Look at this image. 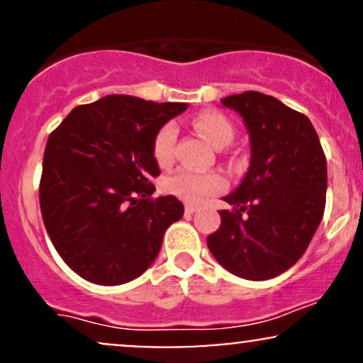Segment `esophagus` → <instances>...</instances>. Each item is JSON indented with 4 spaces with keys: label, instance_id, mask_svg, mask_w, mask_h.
<instances>
[{
    "label": "esophagus",
    "instance_id": "34e87169",
    "mask_svg": "<svg viewBox=\"0 0 363 363\" xmlns=\"http://www.w3.org/2000/svg\"><path fill=\"white\" fill-rule=\"evenodd\" d=\"M198 210H199V205H196V203H186V208H184L186 215H193L194 211Z\"/></svg>",
    "mask_w": 363,
    "mask_h": 363
}]
</instances>
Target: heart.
I'll return each instance as SVG.
<instances>
[{
  "label": "heart",
  "mask_w": 363,
  "mask_h": 363,
  "mask_svg": "<svg viewBox=\"0 0 363 363\" xmlns=\"http://www.w3.org/2000/svg\"><path fill=\"white\" fill-rule=\"evenodd\" d=\"M193 128L215 148H222L234 138V128L225 116L215 111H205L194 116ZM177 131L174 124H164L153 138V157L160 165L169 164L174 157ZM225 189V181L220 174H196L191 170H179L165 181V191L177 198L196 203L206 196L216 194Z\"/></svg>",
  "instance_id": "b5f03b06"
}]
</instances>
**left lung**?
Masks as SVG:
<instances>
[{
    "mask_svg": "<svg viewBox=\"0 0 363 363\" xmlns=\"http://www.w3.org/2000/svg\"><path fill=\"white\" fill-rule=\"evenodd\" d=\"M251 138V165L218 211L206 244L227 272L245 280L278 277L309 247L326 206V155L307 116L261 91L222 99Z\"/></svg>",
    "mask_w": 363,
    "mask_h": 363,
    "instance_id": "8db88e82",
    "label": "left lung"
}]
</instances>
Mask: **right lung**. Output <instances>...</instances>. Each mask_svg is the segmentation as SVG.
<instances>
[{"instance_id":"add662e5","label":"right lung","mask_w":363,"mask_h":363,"mask_svg":"<svg viewBox=\"0 0 363 363\" xmlns=\"http://www.w3.org/2000/svg\"><path fill=\"white\" fill-rule=\"evenodd\" d=\"M187 104L107 95L78 106L49 135L39 201L51 242L86 281L123 285L155 261L184 206L152 198L153 138Z\"/></svg>"}]
</instances>
